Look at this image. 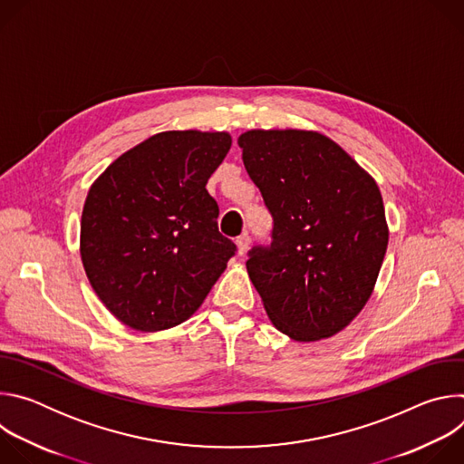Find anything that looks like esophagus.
Masks as SVG:
<instances>
[{"instance_id": "34e87169", "label": "esophagus", "mask_w": 464, "mask_h": 464, "mask_svg": "<svg viewBox=\"0 0 464 464\" xmlns=\"http://www.w3.org/2000/svg\"><path fill=\"white\" fill-rule=\"evenodd\" d=\"M249 242H251V238H249V235H247V233H242L240 237H237V247H238V255H244V253L247 251V247H249Z\"/></svg>"}]
</instances>
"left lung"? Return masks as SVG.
Returning <instances> with one entry per match:
<instances>
[{
  "label": "left lung",
  "mask_w": 464,
  "mask_h": 464,
  "mask_svg": "<svg viewBox=\"0 0 464 464\" xmlns=\"http://www.w3.org/2000/svg\"><path fill=\"white\" fill-rule=\"evenodd\" d=\"M244 167L274 218L246 262L268 317L295 342L338 334L369 301L389 231L376 181L333 140L249 130Z\"/></svg>",
  "instance_id": "left-lung-1"
}]
</instances>
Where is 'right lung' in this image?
Wrapping results in <instances>:
<instances>
[{
    "label": "right lung",
    "mask_w": 464,
    "mask_h": 464,
    "mask_svg": "<svg viewBox=\"0 0 464 464\" xmlns=\"http://www.w3.org/2000/svg\"><path fill=\"white\" fill-rule=\"evenodd\" d=\"M231 149L226 131H161L92 185L81 222L90 285L124 324L156 333L188 319L237 246L218 231L206 185Z\"/></svg>",
    "instance_id": "right-lung-1"
}]
</instances>
